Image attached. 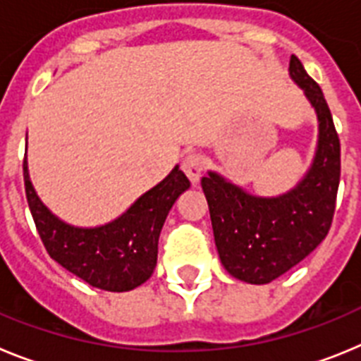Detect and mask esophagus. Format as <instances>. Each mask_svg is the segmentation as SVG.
I'll use <instances>...</instances> for the list:
<instances>
[{
  "label": "esophagus",
  "instance_id": "34e87169",
  "mask_svg": "<svg viewBox=\"0 0 361 361\" xmlns=\"http://www.w3.org/2000/svg\"><path fill=\"white\" fill-rule=\"evenodd\" d=\"M204 168H206V166H204V159L199 153H190V155L183 161L184 173L188 175V178H190L193 184H197L200 180V177H202L204 173Z\"/></svg>",
  "mask_w": 361,
  "mask_h": 361
}]
</instances>
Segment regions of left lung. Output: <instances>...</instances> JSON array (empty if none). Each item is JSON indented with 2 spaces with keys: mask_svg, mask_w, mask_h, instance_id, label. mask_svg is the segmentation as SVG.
<instances>
[{
  "mask_svg": "<svg viewBox=\"0 0 361 361\" xmlns=\"http://www.w3.org/2000/svg\"><path fill=\"white\" fill-rule=\"evenodd\" d=\"M289 75L318 119L317 152L300 183L282 195L258 197L216 171L200 180L220 262L231 276L257 286L288 273L327 237L340 184V139L322 88L296 56Z\"/></svg>",
  "mask_w": 361,
  "mask_h": 361,
  "instance_id": "left-lung-1",
  "label": "left lung"
}]
</instances>
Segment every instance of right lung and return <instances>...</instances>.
Returning a JSON list of instances; mask_svg holds the SVG:
<instances>
[{"label": "right lung", "mask_w": 361, "mask_h": 361, "mask_svg": "<svg viewBox=\"0 0 361 361\" xmlns=\"http://www.w3.org/2000/svg\"><path fill=\"white\" fill-rule=\"evenodd\" d=\"M23 178L32 219L50 257L86 283L111 293L132 291L152 276L166 216L190 188L186 175L175 166L123 215L103 226L79 228L56 216L41 202L32 186L27 159Z\"/></svg>", "instance_id": "1"}]
</instances>
